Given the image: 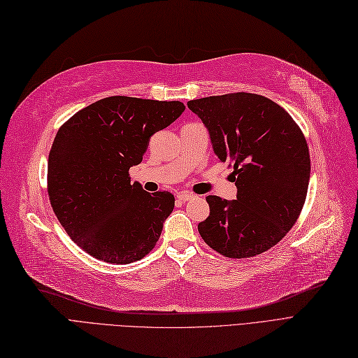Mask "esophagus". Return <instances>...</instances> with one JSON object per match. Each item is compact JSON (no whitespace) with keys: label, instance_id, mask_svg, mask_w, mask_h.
I'll list each match as a JSON object with an SVG mask.
<instances>
[{"label":"esophagus","instance_id":"obj_1","mask_svg":"<svg viewBox=\"0 0 358 358\" xmlns=\"http://www.w3.org/2000/svg\"><path fill=\"white\" fill-rule=\"evenodd\" d=\"M193 198H194V194L190 193V192H178V193H177V199L181 201V202L192 201Z\"/></svg>","mask_w":358,"mask_h":358}]
</instances>
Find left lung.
<instances>
[{"mask_svg": "<svg viewBox=\"0 0 358 358\" xmlns=\"http://www.w3.org/2000/svg\"><path fill=\"white\" fill-rule=\"evenodd\" d=\"M210 132L214 153L234 166L235 201L206 196L202 239L230 259L262 255L293 227L306 199L310 159L305 136L278 103L256 94L187 102Z\"/></svg>", "mask_w": 358, "mask_h": 358, "instance_id": "8db88e82", "label": "left lung"}]
</instances>
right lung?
I'll return each mask as SVG.
<instances>
[{
	"instance_id": "obj_1",
	"label": "right lung",
	"mask_w": 358,
	"mask_h": 358,
	"mask_svg": "<svg viewBox=\"0 0 358 358\" xmlns=\"http://www.w3.org/2000/svg\"><path fill=\"white\" fill-rule=\"evenodd\" d=\"M186 110L180 101L110 96L90 103L57 131L49 155L48 192L65 232L95 259L128 264L156 245L174 210L169 192L131 182L153 134Z\"/></svg>"
}]
</instances>
